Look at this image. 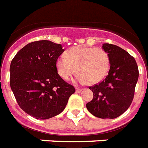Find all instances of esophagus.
<instances>
[{
    "label": "esophagus",
    "mask_w": 148,
    "mask_h": 148,
    "mask_svg": "<svg viewBox=\"0 0 148 148\" xmlns=\"http://www.w3.org/2000/svg\"><path fill=\"white\" fill-rule=\"evenodd\" d=\"M82 90H83V89H80V88H77V89H76V92H77V93L81 92Z\"/></svg>",
    "instance_id": "esophagus-1"
}]
</instances>
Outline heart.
Instances as JSON below:
<instances>
[{
    "label": "heart",
    "instance_id": "b5f03b06",
    "mask_svg": "<svg viewBox=\"0 0 148 148\" xmlns=\"http://www.w3.org/2000/svg\"><path fill=\"white\" fill-rule=\"evenodd\" d=\"M56 68L63 80H69L77 71L79 81L95 84L106 77L110 68V59L102 48L78 46L68 49L64 56L57 59Z\"/></svg>",
    "mask_w": 148,
    "mask_h": 148
}]
</instances>
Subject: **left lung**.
Instances as JSON below:
<instances>
[{
  "instance_id": "1",
  "label": "left lung",
  "mask_w": 148,
  "mask_h": 148,
  "mask_svg": "<svg viewBox=\"0 0 148 148\" xmlns=\"http://www.w3.org/2000/svg\"><path fill=\"white\" fill-rule=\"evenodd\" d=\"M102 48L109 56L110 69L105 79L89 86L93 99L86 108L96 117L114 119L132 102L139 72L134 57L126 50L110 43L103 44Z\"/></svg>"
}]
</instances>
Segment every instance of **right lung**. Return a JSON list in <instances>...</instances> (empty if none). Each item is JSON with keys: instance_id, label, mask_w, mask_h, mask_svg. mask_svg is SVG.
<instances>
[{"instance_id": "right-lung-1", "label": "right lung", "mask_w": 148, "mask_h": 148, "mask_svg": "<svg viewBox=\"0 0 148 148\" xmlns=\"http://www.w3.org/2000/svg\"><path fill=\"white\" fill-rule=\"evenodd\" d=\"M64 51L59 43L38 40L25 46L11 62V89L18 106L34 118L47 120L62 113L75 92L58 74L56 60Z\"/></svg>"}]
</instances>
